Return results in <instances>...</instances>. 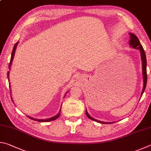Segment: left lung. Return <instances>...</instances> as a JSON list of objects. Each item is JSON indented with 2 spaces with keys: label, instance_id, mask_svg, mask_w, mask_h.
I'll return each instance as SVG.
<instances>
[{
  "label": "left lung",
  "instance_id": "1",
  "mask_svg": "<svg viewBox=\"0 0 151 151\" xmlns=\"http://www.w3.org/2000/svg\"><path fill=\"white\" fill-rule=\"evenodd\" d=\"M129 35H130V40H129V46H130L132 48L139 50L140 53H141V60H142V78H143V88H142V90L141 92V97H142V94H143L144 91H145V88H146L147 82L146 55H145L143 47H142V45L141 44V43H140L138 38H137V37L133 33H129ZM86 114L87 116H88V117L89 119H90L93 120L95 121H97V122H99L100 123H103V124H111L112 123L111 122H104V121H101L96 119L93 118L89 115V113H88V111H87V109L86 110Z\"/></svg>",
  "mask_w": 151,
  "mask_h": 151
}]
</instances>
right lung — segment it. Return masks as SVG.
<instances>
[{"label":"right lung","instance_id":"obj_1","mask_svg":"<svg viewBox=\"0 0 151 151\" xmlns=\"http://www.w3.org/2000/svg\"><path fill=\"white\" fill-rule=\"evenodd\" d=\"M18 44V42H17V43H16L14 44V47H13V50H12V54H11V58H10V62L9 63V69H10V67H11V65H12V60H13V58H14V54H15V51H16V49H17V45ZM7 76H8V80H9V71H8V73H7ZM10 87V86H9ZM66 94V93H65ZM12 101H13V100H12ZM61 107H62V105H61ZM60 112H61V109H60V111L59 113H58V114L54 116V117H52L51 118H49V119H35V118H33V117H30V116H28V117L31 119H32L34 121H38V122H48V121H54V120H55L56 119H58V117H60Z\"/></svg>","mask_w":151,"mask_h":151}]
</instances>
